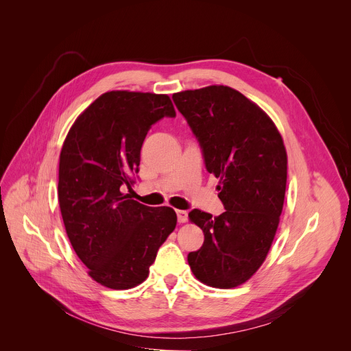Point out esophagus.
<instances>
[{
  "label": "esophagus",
  "instance_id": "1",
  "mask_svg": "<svg viewBox=\"0 0 351 351\" xmlns=\"http://www.w3.org/2000/svg\"><path fill=\"white\" fill-rule=\"evenodd\" d=\"M176 215H178V221H179L180 223L187 222V211H184V210H176Z\"/></svg>",
  "mask_w": 351,
  "mask_h": 351
}]
</instances>
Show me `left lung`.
Returning a JSON list of instances; mask_svg holds the SVG:
<instances>
[{
  "label": "left lung",
  "instance_id": "obj_1",
  "mask_svg": "<svg viewBox=\"0 0 351 351\" xmlns=\"http://www.w3.org/2000/svg\"><path fill=\"white\" fill-rule=\"evenodd\" d=\"M172 98L203 149L207 171L219 179L226 210L218 217L189 213L204 243L187 263L199 282L236 287L265 261L279 225L287 179L282 136L257 104L232 87L186 90Z\"/></svg>",
  "mask_w": 351,
  "mask_h": 351
}]
</instances>
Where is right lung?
<instances>
[{
	"label": "right lung",
	"mask_w": 351,
	"mask_h": 351,
	"mask_svg": "<svg viewBox=\"0 0 351 351\" xmlns=\"http://www.w3.org/2000/svg\"><path fill=\"white\" fill-rule=\"evenodd\" d=\"M176 112L167 94L126 90L99 95L72 125L60 156L58 202L69 241L88 275L110 289L144 282L176 226L169 207H147L129 194L143 141Z\"/></svg>",
	"instance_id": "add662e5"
}]
</instances>
